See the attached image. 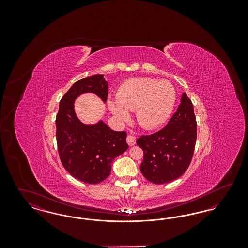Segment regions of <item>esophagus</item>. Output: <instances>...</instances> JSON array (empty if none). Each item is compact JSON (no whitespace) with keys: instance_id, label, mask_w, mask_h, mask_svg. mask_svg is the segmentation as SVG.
Returning <instances> with one entry per match:
<instances>
[{"instance_id":"1","label":"esophagus","mask_w":248,"mask_h":248,"mask_svg":"<svg viewBox=\"0 0 248 248\" xmlns=\"http://www.w3.org/2000/svg\"><path fill=\"white\" fill-rule=\"evenodd\" d=\"M126 142L128 143L129 146H134L136 144V138L132 135H128L126 138Z\"/></svg>"}]
</instances>
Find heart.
I'll use <instances>...</instances> for the list:
<instances>
[{"instance_id": "heart-1", "label": "heart", "mask_w": 248, "mask_h": 248, "mask_svg": "<svg viewBox=\"0 0 248 248\" xmlns=\"http://www.w3.org/2000/svg\"><path fill=\"white\" fill-rule=\"evenodd\" d=\"M116 100H108L110 113L120 122L129 119L128 111L136 110V120L143 129L158 128L170 116L176 102V90L167 81L139 77L119 86Z\"/></svg>"}]
</instances>
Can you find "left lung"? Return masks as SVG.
Wrapping results in <instances>:
<instances>
[{"label": "left lung", "mask_w": 248, "mask_h": 248, "mask_svg": "<svg viewBox=\"0 0 248 248\" xmlns=\"http://www.w3.org/2000/svg\"><path fill=\"white\" fill-rule=\"evenodd\" d=\"M197 139L193 105L186 93L163 129L137 140L143 150L140 171L154 184H165L181 177L191 162Z\"/></svg>", "instance_id": "1"}]
</instances>
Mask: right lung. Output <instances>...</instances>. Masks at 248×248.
Returning <instances> with one entry per match:
<instances>
[{"label":"right lung","mask_w":248,"mask_h":248,"mask_svg":"<svg viewBox=\"0 0 248 248\" xmlns=\"http://www.w3.org/2000/svg\"><path fill=\"white\" fill-rule=\"evenodd\" d=\"M85 93H94L106 102L108 83L103 74L77 81L63 95L56 119V136L64 168L76 179L97 184L109 176L113 160L124 154L128 145L124 131H113L103 121L87 125L78 119L74 101Z\"/></svg>","instance_id":"1"}]
</instances>
